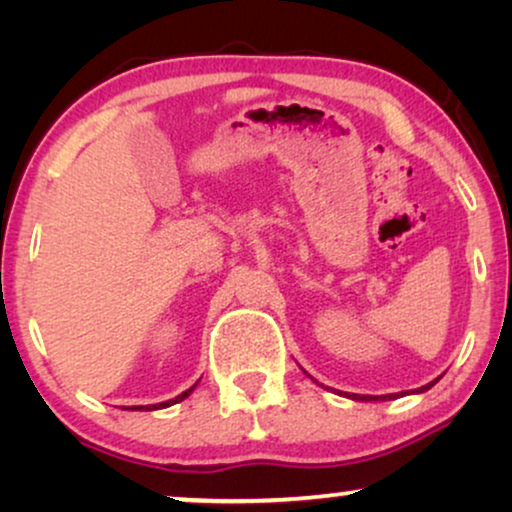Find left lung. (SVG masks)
<instances>
[{
  "label": "left lung",
  "instance_id": "8db88e82",
  "mask_svg": "<svg viewBox=\"0 0 512 512\" xmlns=\"http://www.w3.org/2000/svg\"><path fill=\"white\" fill-rule=\"evenodd\" d=\"M312 377V375H310ZM440 380V377H436V380L433 382H429V384H424V387H419V389H415L412 391V394H424V391H429L433 384H436ZM317 382V380H314ZM347 398H352V401H391V398H398V396H405V391H401V394H387V396H366V394H345Z\"/></svg>",
  "mask_w": 512,
  "mask_h": 512
}]
</instances>
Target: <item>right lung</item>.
Masks as SVG:
<instances>
[{
    "label": "right lung",
    "mask_w": 512,
    "mask_h": 512,
    "mask_svg": "<svg viewBox=\"0 0 512 512\" xmlns=\"http://www.w3.org/2000/svg\"><path fill=\"white\" fill-rule=\"evenodd\" d=\"M195 387H198V382H195L191 389H186V391H184V394H179L177 398H170V401H165V403H156V405H132V408H130V410H160V408H170V405H174V403H179V401H184V398H188V396H191V391H193Z\"/></svg>",
    "instance_id": "1"
}]
</instances>
